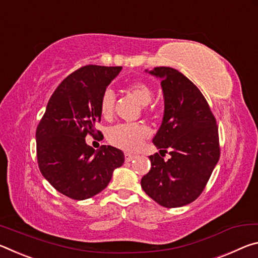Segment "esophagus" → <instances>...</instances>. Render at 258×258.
<instances>
[{"instance_id": "esophagus-1", "label": "esophagus", "mask_w": 258, "mask_h": 258, "mask_svg": "<svg viewBox=\"0 0 258 258\" xmlns=\"http://www.w3.org/2000/svg\"><path fill=\"white\" fill-rule=\"evenodd\" d=\"M135 158H136V157H135V155H133V154H129V153H125V154H124V159H125L126 162L133 161V160H134Z\"/></svg>"}]
</instances>
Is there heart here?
Returning <instances> with one entry per match:
<instances>
[{
  "label": "heart",
  "instance_id": "b5f03b06",
  "mask_svg": "<svg viewBox=\"0 0 258 258\" xmlns=\"http://www.w3.org/2000/svg\"><path fill=\"white\" fill-rule=\"evenodd\" d=\"M126 91L143 106H146L153 98V89L145 81H134L126 86ZM115 97L111 89H106L100 97L99 109L105 119L113 115ZM154 106L146 107V112H155ZM147 126L142 123H120L112 126L107 133V139L113 146L123 151H136L142 143L149 137Z\"/></svg>",
  "mask_w": 258,
  "mask_h": 258
}]
</instances>
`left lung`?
<instances>
[{"label": "left lung", "mask_w": 258, "mask_h": 258, "mask_svg": "<svg viewBox=\"0 0 258 258\" xmlns=\"http://www.w3.org/2000/svg\"><path fill=\"white\" fill-rule=\"evenodd\" d=\"M150 73L162 80L164 96L163 121L153 143L161 155L170 149L172 158L164 162L159 153L150 155L151 170L141 184L159 205L176 208L204 192L221 155L218 125L191 80L171 67H155Z\"/></svg>", "instance_id": "obj_1"}]
</instances>
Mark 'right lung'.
<instances>
[{
	"label": "right lung",
	"instance_id": "right-lung-1",
	"mask_svg": "<svg viewBox=\"0 0 258 258\" xmlns=\"http://www.w3.org/2000/svg\"><path fill=\"white\" fill-rule=\"evenodd\" d=\"M121 66L86 65L66 77L53 91L36 128V157L41 174L74 200L96 196L107 186L113 170L124 162L123 152L104 146L98 152L86 137H96L99 101Z\"/></svg>",
	"mask_w": 258,
	"mask_h": 258
}]
</instances>
